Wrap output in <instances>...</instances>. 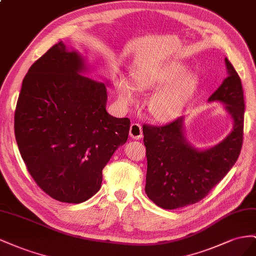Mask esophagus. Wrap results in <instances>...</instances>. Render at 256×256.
<instances>
[{"label":"esophagus","mask_w":256,"mask_h":256,"mask_svg":"<svg viewBox=\"0 0 256 256\" xmlns=\"http://www.w3.org/2000/svg\"><path fill=\"white\" fill-rule=\"evenodd\" d=\"M130 136L134 138V140H140V138L142 137V126H140V124H138V123L130 124Z\"/></svg>","instance_id":"1"}]
</instances>
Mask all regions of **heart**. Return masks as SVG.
I'll return each instance as SVG.
<instances>
[{"mask_svg":"<svg viewBox=\"0 0 256 256\" xmlns=\"http://www.w3.org/2000/svg\"><path fill=\"white\" fill-rule=\"evenodd\" d=\"M133 84L121 77L116 94L123 105L134 103L136 90L154 92L147 103L152 120L170 123L178 119L198 90L202 78L198 72H188V66L177 61H160L137 68L132 74Z\"/></svg>","mask_w":256,"mask_h":256,"instance_id":"1","label":"heart"}]
</instances>
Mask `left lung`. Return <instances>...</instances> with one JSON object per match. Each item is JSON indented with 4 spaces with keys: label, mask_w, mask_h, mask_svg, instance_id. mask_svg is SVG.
<instances>
[{
    "label": "left lung",
    "mask_w": 256,
    "mask_h": 256,
    "mask_svg": "<svg viewBox=\"0 0 256 256\" xmlns=\"http://www.w3.org/2000/svg\"><path fill=\"white\" fill-rule=\"evenodd\" d=\"M225 65L228 77L207 100L223 104L232 120V130L223 140L208 148H196L186 138V116L164 126L142 128L148 162L144 191L160 208L177 209L200 202L239 156L244 137V90L228 58Z\"/></svg>",
    "instance_id": "8db88e82"
}]
</instances>
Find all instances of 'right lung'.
Here are the masks:
<instances>
[{"label":"right lung","mask_w":256,"mask_h":256,"mask_svg":"<svg viewBox=\"0 0 256 256\" xmlns=\"http://www.w3.org/2000/svg\"><path fill=\"white\" fill-rule=\"evenodd\" d=\"M89 65L61 40L28 70L14 112V136L26 168L52 198L86 202L103 168L128 140L130 120L106 110L107 86L84 75Z\"/></svg>","instance_id":"1"}]
</instances>
